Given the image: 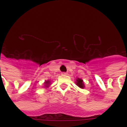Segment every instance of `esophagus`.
<instances>
[{
	"mask_svg": "<svg viewBox=\"0 0 127 127\" xmlns=\"http://www.w3.org/2000/svg\"><path fill=\"white\" fill-rule=\"evenodd\" d=\"M62 74H63V75H66V74H67V73H66V72H62Z\"/></svg>",
	"mask_w": 127,
	"mask_h": 127,
	"instance_id": "obj_1",
	"label": "esophagus"
}]
</instances>
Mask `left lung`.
I'll use <instances>...</instances> for the list:
<instances>
[{"label":"left lung","instance_id":"8db88e82","mask_svg":"<svg viewBox=\"0 0 127 127\" xmlns=\"http://www.w3.org/2000/svg\"><path fill=\"white\" fill-rule=\"evenodd\" d=\"M76 85H77L78 87H80V88H84V87L83 80L81 79H80V78H78V79L76 80Z\"/></svg>","mask_w":127,"mask_h":127}]
</instances>
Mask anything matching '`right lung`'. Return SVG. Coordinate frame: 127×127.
<instances>
[{
  "instance_id": "right-lung-1",
  "label": "right lung",
  "mask_w": 127,
  "mask_h": 127,
  "mask_svg": "<svg viewBox=\"0 0 127 127\" xmlns=\"http://www.w3.org/2000/svg\"><path fill=\"white\" fill-rule=\"evenodd\" d=\"M45 86L48 87L49 84H50V82L49 81V80H47V81H46L45 82Z\"/></svg>"
}]
</instances>
